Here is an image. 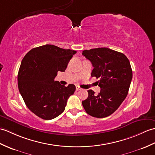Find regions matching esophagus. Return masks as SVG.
I'll return each mask as SVG.
<instances>
[{
	"instance_id": "34e87169",
	"label": "esophagus",
	"mask_w": 155,
	"mask_h": 155,
	"mask_svg": "<svg viewBox=\"0 0 155 155\" xmlns=\"http://www.w3.org/2000/svg\"><path fill=\"white\" fill-rule=\"evenodd\" d=\"M76 90L77 91H80V90H81V88L79 87L78 86H76Z\"/></svg>"
}]
</instances>
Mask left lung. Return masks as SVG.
<instances>
[{
	"label": "left lung",
	"instance_id": "left-lung-1",
	"mask_svg": "<svg viewBox=\"0 0 155 155\" xmlns=\"http://www.w3.org/2000/svg\"><path fill=\"white\" fill-rule=\"evenodd\" d=\"M83 55L93 67L91 77L99 78L101 88L98 95L88 90V96L82 102L86 112L102 118L112 114L128 94L133 73L129 61L122 53L107 48L84 50Z\"/></svg>",
	"mask_w": 155,
	"mask_h": 155
}]
</instances>
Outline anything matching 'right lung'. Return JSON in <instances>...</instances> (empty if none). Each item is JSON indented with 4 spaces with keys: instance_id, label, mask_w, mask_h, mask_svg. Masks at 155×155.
<instances>
[{
    "instance_id": "right-lung-1",
    "label": "right lung",
    "mask_w": 155,
    "mask_h": 155,
    "mask_svg": "<svg viewBox=\"0 0 155 155\" xmlns=\"http://www.w3.org/2000/svg\"><path fill=\"white\" fill-rule=\"evenodd\" d=\"M77 53L47 44L33 48L24 56L18 74L20 94L29 110L39 117L52 120L62 114L68 98L76 90L55 81L57 72H64Z\"/></svg>"
}]
</instances>
